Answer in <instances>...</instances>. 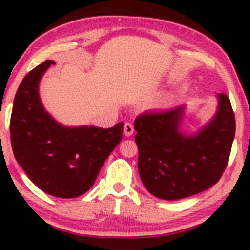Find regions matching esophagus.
<instances>
[{
  "mask_svg": "<svg viewBox=\"0 0 250 250\" xmlns=\"http://www.w3.org/2000/svg\"><path fill=\"white\" fill-rule=\"evenodd\" d=\"M123 129H125V134L127 135V137H130V135L134 133V127H133L132 123L129 122L125 123V128H123Z\"/></svg>",
  "mask_w": 250,
  "mask_h": 250,
  "instance_id": "1",
  "label": "esophagus"
}]
</instances>
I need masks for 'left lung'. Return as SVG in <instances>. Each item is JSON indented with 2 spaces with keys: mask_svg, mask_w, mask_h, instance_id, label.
I'll list each match as a JSON object with an SVG mask.
<instances>
[{
  "mask_svg": "<svg viewBox=\"0 0 250 250\" xmlns=\"http://www.w3.org/2000/svg\"><path fill=\"white\" fill-rule=\"evenodd\" d=\"M215 117L196 135L179 132L184 106L146 111L134 121L139 148L138 169L148 192L162 200H181L220 180L236 132L231 102L218 94Z\"/></svg>",
  "mask_w": 250,
  "mask_h": 250,
  "instance_id": "left-lung-1",
  "label": "left lung"
}]
</instances>
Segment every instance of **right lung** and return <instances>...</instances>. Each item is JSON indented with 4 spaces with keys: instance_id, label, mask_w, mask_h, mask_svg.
Here are the masks:
<instances>
[{
    "instance_id": "obj_1",
    "label": "right lung",
    "mask_w": 250,
    "mask_h": 250,
    "mask_svg": "<svg viewBox=\"0 0 250 250\" xmlns=\"http://www.w3.org/2000/svg\"><path fill=\"white\" fill-rule=\"evenodd\" d=\"M53 60L29 72L14 97L11 143L14 157L30 180L48 195L75 198L94 184L103 165L122 140L123 122L103 129L69 128L43 109L39 83Z\"/></svg>"
}]
</instances>
